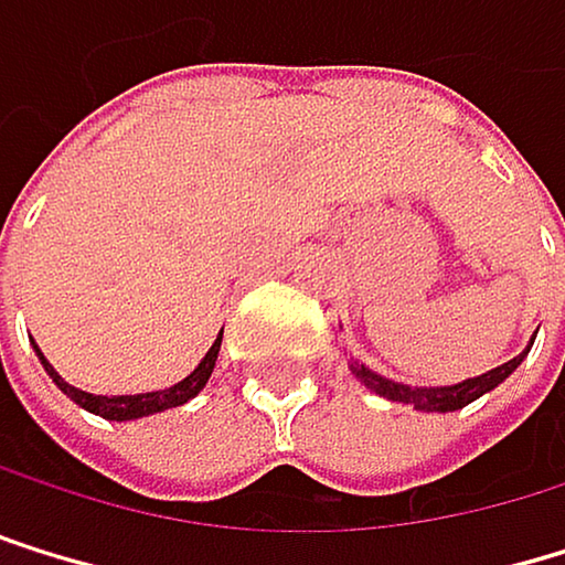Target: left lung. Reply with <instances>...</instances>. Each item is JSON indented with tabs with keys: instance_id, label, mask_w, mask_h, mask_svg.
Here are the masks:
<instances>
[{
	"instance_id": "1",
	"label": "left lung",
	"mask_w": 565,
	"mask_h": 565,
	"mask_svg": "<svg viewBox=\"0 0 565 565\" xmlns=\"http://www.w3.org/2000/svg\"><path fill=\"white\" fill-rule=\"evenodd\" d=\"M535 342V339H532ZM532 342L509 362L502 365H494L488 369V373L481 376H471V380H461V383H454V386H406V383H396V380H386L380 373H373L369 365H362L359 359H349V369H352V376L369 390V393H376L390 403H406V406H414L420 409V414H454V409H465L468 403H475L478 396L491 393L494 386H502L515 369L522 365V359L529 355Z\"/></svg>"
}]
</instances>
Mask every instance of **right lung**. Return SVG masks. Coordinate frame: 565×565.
I'll return each instance as SVG.
<instances>
[{
    "label": "right lung",
    "mask_w": 565,
    "mask_h": 565,
    "mask_svg": "<svg viewBox=\"0 0 565 565\" xmlns=\"http://www.w3.org/2000/svg\"><path fill=\"white\" fill-rule=\"evenodd\" d=\"M220 342H223V332L216 335V342L210 345V352L200 359V365L192 369V373L185 376V380H179L175 386H169V390H151V393H135V396H97V393H87V390H77V386H71L67 380H63L56 369L50 365V359L40 352V345L33 342V349H36V355H40V362H43V369H46V376L56 383V390L60 393H67L77 406H84L87 414H97V417H104V420H118V424H125V420H141V417H151V414H166V409H172V406H182V403H189L192 396H200V390L210 383V376H213V365H216V355H220Z\"/></svg>",
    "instance_id": "right-lung-1"
}]
</instances>
